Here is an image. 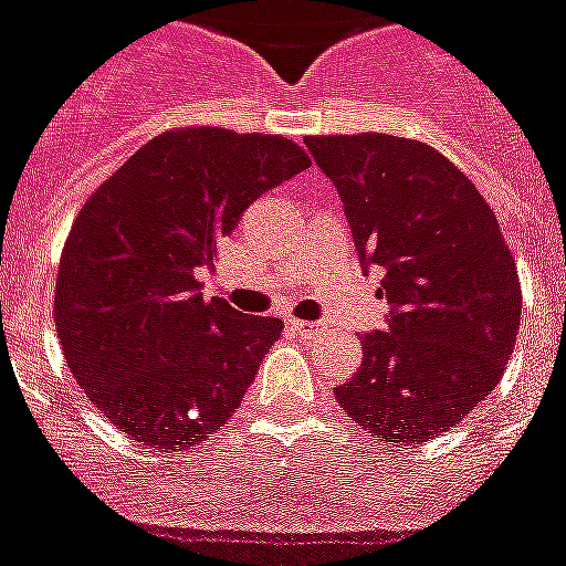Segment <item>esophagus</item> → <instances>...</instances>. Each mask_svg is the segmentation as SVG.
<instances>
[{
  "label": "esophagus",
  "mask_w": 566,
  "mask_h": 566,
  "mask_svg": "<svg viewBox=\"0 0 566 566\" xmlns=\"http://www.w3.org/2000/svg\"><path fill=\"white\" fill-rule=\"evenodd\" d=\"M289 326H292L297 335H303V338H312V335H317V324H306V321H289Z\"/></svg>",
  "instance_id": "1"
}]
</instances>
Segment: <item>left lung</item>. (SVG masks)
<instances>
[{
    "mask_svg": "<svg viewBox=\"0 0 566 566\" xmlns=\"http://www.w3.org/2000/svg\"><path fill=\"white\" fill-rule=\"evenodd\" d=\"M303 142L390 303V329L364 335L361 367L335 399L370 437L422 446L469 417L515 353V256L480 190L428 144L385 133Z\"/></svg>",
    "mask_w": 566,
    "mask_h": 566,
    "instance_id": "1",
    "label": "left lung"
}]
</instances>
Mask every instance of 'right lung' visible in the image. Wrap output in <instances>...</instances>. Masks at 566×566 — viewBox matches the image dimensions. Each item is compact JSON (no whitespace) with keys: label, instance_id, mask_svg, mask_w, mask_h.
<instances>
[{"label":"right lung","instance_id":"add662e5","mask_svg":"<svg viewBox=\"0 0 566 566\" xmlns=\"http://www.w3.org/2000/svg\"><path fill=\"white\" fill-rule=\"evenodd\" d=\"M312 161L283 135L181 126L88 196L63 245L54 329L86 399L135 442L188 451L245 399L280 317L205 301L242 210Z\"/></svg>","mask_w":566,"mask_h":566}]
</instances>
